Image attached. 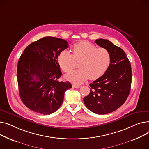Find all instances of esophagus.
I'll list each match as a JSON object with an SVG mask.
<instances>
[{"label": "esophagus", "mask_w": 149, "mask_h": 149, "mask_svg": "<svg viewBox=\"0 0 149 149\" xmlns=\"http://www.w3.org/2000/svg\"><path fill=\"white\" fill-rule=\"evenodd\" d=\"M72 86L73 87V88H79V85H76V84H73V85H72Z\"/></svg>", "instance_id": "34e87169"}]
</instances>
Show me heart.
Returning <instances> with one entry per match:
<instances>
[{
	"instance_id": "obj_1",
	"label": "heart",
	"mask_w": 149,
	"mask_h": 149,
	"mask_svg": "<svg viewBox=\"0 0 149 149\" xmlns=\"http://www.w3.org/2000/svg\"><path fill=\"white\" fill-rule=\"evenodd\" d=\"M73 55L65 50L58 57V63L65 72H70L79 62V69L69 73L65 78L72 83L80 84L89 78L95 80L102 76L108 68L111 62L109 52L104 48L96 47L93 44L81 41L72 47Z\"/></svg>"
}]
</instances>
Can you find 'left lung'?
Wrapping results in <instances>:
<instances>
[{"mask_svg": "<svg viewBox=\"0 0 149 149\" xmlns=\"http://www.w3.org/2000/svg\"><path fill=\"white\" fill-rule=\"evenodd\" d=\"M95 42L109 52L111 62L104 74L90 84V93L84 102L91 111L102 115L116 111L125 102L130 91L132 70L123 50L105 39Z\"/></svg>", "mask_w": 149, "mask_h": 149, "instance_id": "1", "label": "left lung"}]
</instances>
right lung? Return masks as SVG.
<instances>
[{"mask_svg":"<svg viewBox=\"0 0 149 149\" xmlns=\"http://www.w3.org/2000/svg\"><path fill=\"white\" fill-rule=\"evenodd\" d=\"M68 47L65 40L43 37L24 50L17 65L20 97L29 109L44 115L56 111L71 84L59 82L62 75L58 57Z\"/></svg>","mask_w":149,"mask_h":149,"instance_id":"right-lung-1","label":"right lung"}]
</instances>
